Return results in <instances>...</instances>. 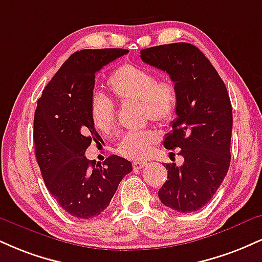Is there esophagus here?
Listing matches in <instances>:
<instances>
[{"label":"esophagus","instance_id":"34e87169","mask_svg":"<svg viewBox=\"0 0 262 262\" xmlns=\"http://www.w3.org/2000/svg\"><path fill=\"white\" fill-rule=\"evenodd\" d=\"M146 165V163L145 162H140V161H135V162H133V168L135 169V171H137V169H141L143 168V167Z\"/></svg>","mask_w":262,"mask_h":262}]
</instances>
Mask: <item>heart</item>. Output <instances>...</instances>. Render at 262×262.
<instances>
[{"mask_svg": "<svg viewBox=\"0 0 262 262\" xmlns=\"http://www.w3.org/2000/svg\"><path fill=\"white\" fill-rule=\"evenodd\" d=\"M107 88L115 99L122 103L139 102L145 119L157 124L171 123L177 113L178 91L171 79H156L150 69L124 64L116 69L107 79ZM115 105L102 95L90 100V119L101 134H108L115 127ZM159 139L152 129L129 132L119 140L117 152L129 160H141Z\"/></svg>", "mask_w": 262, "mask_h": 262, "instance_id": "b5f03b06", "label": "heart"}]
</instances>
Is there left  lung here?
<instances>
[{
	"mask_svg": "<svg viewBox=\"0 0 262 262\" xmlns=\"http://www.w3.org/2000/svg\"><path fill=\"white\" fill-rule=\"evenodd\" d=\"M140 58L168 73L178 91L177 118L163 145L181 149L184 162L163 165L168 171L159 198L169 209L194 212L209 203L229 168L233 117L228 91L211 62L191 43L149 47L141 50Z\"/></svg>",
	"mask_w": 262,
	"mask_h": 262,
	"instance_id": "1",
	"label": "left lung"
}]
</instances>
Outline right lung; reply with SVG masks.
Here are the masks:
<instances>
[{"label": "right lung", "instance_id": "obj_1", "mask_svg": "<svg viewBox=\"0 0 262 262\" xmlns=\"http://www.w3.org/2000/svg\"><path fill=\"white\" fill-rule=\"evenodd\" d=\"M123 49L81 50L46 85L34 116V144L41 174L59 206L77 219L99 216L133 167L112 155L102 165L85 157L101 137L90 119L95 73L128 53Z\"/></svg>", "mask_w": 262, "mask_h": 262}]
</instances>
